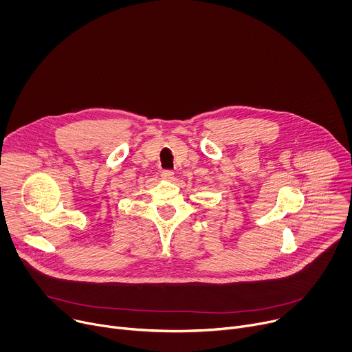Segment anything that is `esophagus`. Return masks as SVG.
Here are the masks:
<instances>
[{
    "label": "esophagus",
    "mask_w": 352,
    "mask_h": 352,
    "mask_svg": "<svg viewBox=\"0 0 352 352\" xmlns=\"http://www.w3.org/2000/svg\"><path fill=\"white\" fill-rule=\"evenodd\" d=\"M160 177H162V179H164V181H171V179L174 178V173L170 171V170H164V171H162Z\"/></svg>",
    "instance_id": "34e87169"
}]
</instances>
